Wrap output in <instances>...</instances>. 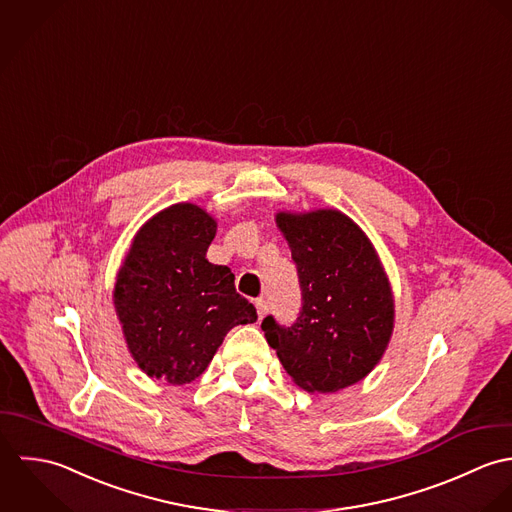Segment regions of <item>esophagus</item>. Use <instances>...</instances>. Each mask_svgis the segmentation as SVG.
I'll use <instances>...</instances> for the list:
<instances>
[{"mask_svg": "<svg viewBox=\"0 0 512 512\" xmlns=\"http://www.w3.org/2000/svg\"><path fill=\"white\" fill-rule=\"evenodd\" d=\"M255 308H257V316H259V318H265V314L269 312V305H267L265 299H257V301H255Z\"/></svg>", "mask_w": 512, "mask_h": 512, "instance_id": "obj_1", "label": "esophagus"}]
</instances>
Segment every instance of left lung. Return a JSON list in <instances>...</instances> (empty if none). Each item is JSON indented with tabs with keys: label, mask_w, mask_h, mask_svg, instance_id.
Returning a JSON list of instances; mask_svg holds the SVG:
<instances>
[{
	"label": "left lung",
	"mask_w": 512,
	"mask_h": 512,
	"mask_svg": "<svg viewBox=\"0 0 512 512\" xmlns=\"http://www.w3.org/2000/svg\"><path fill=\"white\" fill-rule=\"evenodd\" d=\"M275 221L297 263L303 310L289 328L267 316L265 338L303 390H344L378 366L392 340L396 305L386 269L370 237L338 209L277 211Z\"/></svg>",
	"instance_id": "1"
}]
</instances>
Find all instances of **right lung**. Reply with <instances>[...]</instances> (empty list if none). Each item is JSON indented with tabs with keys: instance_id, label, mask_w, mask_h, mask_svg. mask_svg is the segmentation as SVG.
<instances>
[{
	"instance_id": "1",
	"label": "right lung",
	"mask_w": 512,
	"mask_h": 512,
	"mask_svg": "<svg viewBox=\"0 0 512 512\" xmlns=\"http://www.w3.org/2000/svg\"><path fill=\"white\" fill-rule=\"evenodd\" d=\"M217 221L182 202L152 215L116 273L112 303L138 368L172 386L202 376L225 334L257 320L235 275L205 259Z\"/></svg>"
}]
</instances>
